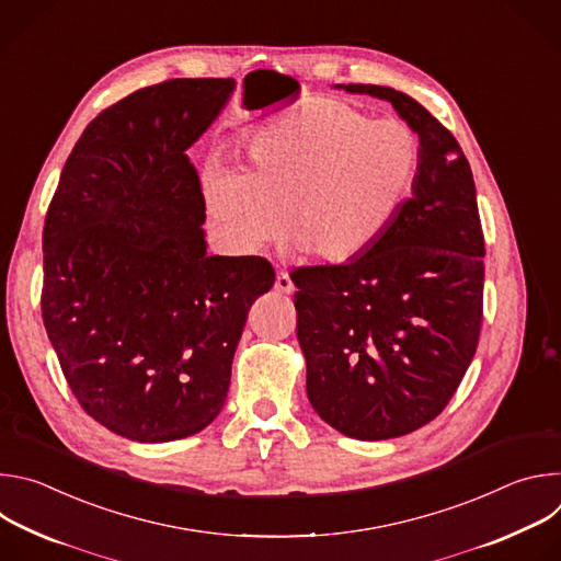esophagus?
<instances>
[{
  "label": "esophagus",
  "mask_w": 561,
  "mask_h": 561,
  "mask_svg": "<svg viewBox=\"0 0 561 561\" xmlns=\"http://www.w3.org/2000/svg\"><path fill=\"white\" fill-rule=\"evenodd\" d=\"M275 290H279V293H284V295H290V293H295V284H293V279H290V275L288 273H277V277H275Z\"/></svg>",
  "instance_id": "esophagus-1"
}]
</instances>
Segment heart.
<instances>
[{"mask_svg": "<svg viewBox=\"0 0 561 561\" xmlns=\"http://www.w3.org/2000/svg\"><path fill=\"white\" fill-rule=\"evenodd\" d=\"M242 173L213 164L204 199L213 234L253 255L286 232L324 264L375 249L409 202L422 144L399 119H373L340 100H312L260 130Z\"/></svg>", "mask_w": 561, "mask_h": 561, "instance_id": "obj_1", "label": "heart"}]
</instances>
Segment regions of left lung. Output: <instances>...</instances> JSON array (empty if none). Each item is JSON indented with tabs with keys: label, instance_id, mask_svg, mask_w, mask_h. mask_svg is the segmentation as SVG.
Masks as SVG:
<instances>
[{
	"label": "left lung",
	"instance_id": "left-lung-1",
	"mask_svg": "<svg viewBox=\"0 0 561 561\" xmlns=\"http://www.w3.org/2000/svg\"><path fill=\"white\" fill-rule=\"evenodd\" d=\"M337 89L390 102L422 144L413 197L375 249L290 273L312 409L335 431L377 442L433 422L455 394L482 331L486 249L453 133L407 93Z\"/></svg>",
	"mask_w": 561,
	"mask_h": 561
}]
</instances>
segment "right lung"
Masks as SVG:
<instances>
[{"label":"right lung","instance_id":"add662e5","mask_svg":"<svg viewBox=\"0 0 561 561\" xmlns=\"http://www.w3.org/2000/svg\"><path fill=\"white\" fill-rule=\"evenodd\" d=\"M232 79H169L102 111L68 154L44 221L42 317L82 409L144 444L206 428L275 271L206 255V204L186 150Z\"/></svg>","mask_w":561,"mask_h":561}]
</instances>
